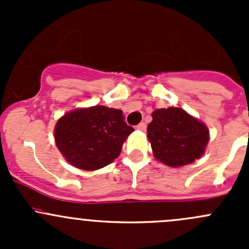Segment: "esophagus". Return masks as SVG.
Returning a JSON list of instances; mask_svg holds the SVG:
<instances>
[{
    "instance_id": "obj_1",
    "label": "esophagus",
    "mask_w": 249,
    "mask_h": 249,
    "mask_svg": "<svg viewBox=\"0 0 249 249\" xmlns=\"http://www.w3.org/2000/svg\"><path fill=\"white\" fill-rule=\"evenodd\" d=\"M145 127H147V125H145V123H140V124L136 126V129L140 130V131H144Z\"/></svg>"
}]
</instances>
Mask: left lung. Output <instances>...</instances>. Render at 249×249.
Here are the masks:
<instances>
[{
    "label": "left lung",
    "instance_id": "obj_1",
    "mask_svg": "<svg viewBox=\"0 0 249 249\" xmlns=\"http://www.w3.org/2000/svg\"><path fill=\"white\" fill-rule=\"evenodd\" d=\"M147 137L153 155L170 167H182L200 159L210 141V130L179 107L155 109Z\"/></svg>",
    "mask_w": 249,
    "mask_h": 249
}]
</instances>
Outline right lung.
<instances>
[{
	"label": "right lung",
	"mask_w": 249,
	"mask_h": 249,
	"mask_svg": "<svg viewBox=\"0 0 249 249\" xmlns=\"http://www.w3.org/2000/svg\"><path fill=\"white\" fill-rule=\"evenodd\" d=\"M134 131L123 110L92 106L67 112L56 122L54 139L66 161L77 169L95 171L119 157Z\"/></svg>",
	"instance_id": "add662e5"
}]
</instances>
